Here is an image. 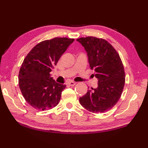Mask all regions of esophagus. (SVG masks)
Wrapping results in <instances>:
<instances>
[{
    "label": "esophagus",
    "instance_id": "34e87169",
    "mask_svg": "<svg viewBox=\"0 0 148 148\" xmlns=\"http://www.w3.org/2000/svg\"><path fill=\"white\" fill-rule=\"evenodd\" d=\"M67 84L70 85V86H74V85L76 84V82H73V81H70V82H68Z\"/></svg>",
    "mask_w": 148,
    "mask_h": 148
}]
</instances>
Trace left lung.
Listing matches in <instances>:
<instances>
[{"label":"left lung","instance_id":"left-lung-1","mask_svg":"<svg viewBox=\"0 0 148 148\" xmlns=\"http://www.w3.org/2000/svg\"><path fill=\"white\" fill-rule=\"evenodd\" d=\"M87 52L88 63L98 80L97 88L88 90L79 99L92 113L111 109L119 101L125 82L124 66L116 49L105 39L87 37L77 39Z\"/></svg>","mask_w":148,"mask_h":148}]
</instances>
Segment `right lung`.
<instances>
[{
    "mask_svg": "<svg viewBox=\"0 0 148 148\" xmlns=\"http://www.w3.org/2000/svg\"><path fill=\"white\" fill-rule=\"evenodd\" d=\"M74 38L56 37L33 47L25 58L19 72V87L25 101L36 110L56 106L66 85L56 83L51 71Z\"/></svg>",
    "mask_w": 148,
    "mask_h": 148,
    "instance_id": "add662e5",
    "label": "right lung"
}]
</instances>
